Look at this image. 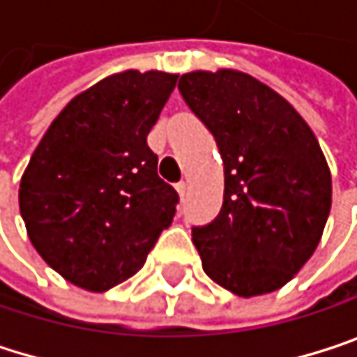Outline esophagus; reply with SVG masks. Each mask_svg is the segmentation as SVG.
<instances>
[{"instance_id":"obj_1","label":"esophagus","mask_w":357,"mask_h":357,"mask_svg":"<svg viewBox=\"0 0 357 357\" xmlns=\"http://www.w3.org/2000/svg\"><path fill=\"white\" fill-rule=\"evenodd\" d=\"M175 190H177V195H180V197L184 199L186 192H188V182H184V180H182V182H177V184H175Z\"/></svg>"}]
</instances>
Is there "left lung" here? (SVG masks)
Segmentation results:
<instances>
[{
	"mask_svg": "<svg viewBox=\"0 0 357 357\" xmlns=\"http://www.w3.org/2000/svg\"><path fill=\"white\" fill-rule=\"evenodd\" d=\"M224 160V205L192 228L203 270L238 297L284 287L314 255L331 213V169L303 116L255 77L192 70L177 83Z\"/></svg>",
	"mask_w": 357,
	"mask_h": 357,
	"instance_id": "obj_1",
	"label": "left lung"
}]
</instances>
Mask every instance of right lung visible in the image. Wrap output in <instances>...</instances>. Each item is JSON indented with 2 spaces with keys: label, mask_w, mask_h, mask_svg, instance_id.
Masks as SVG:
<instances>
[{
  "label": "right lung",
  "mask_w": 357,
  "mask_h": 357,
  "mask_svg": "<svg viewBox=\"0 0 357 357\" xmlns=\"http://www.w3.org/2000/svg\"><path fill=\"white\" fill-rule=\"evenodd\" d=\"M177 75L123 70L75 96L52 121L20 180L26 234L64 280L104 293L133 276L177 192L156 173L146 137Z\"/></svg>",
  "instance_id": "1"
}]
</instances>
